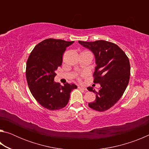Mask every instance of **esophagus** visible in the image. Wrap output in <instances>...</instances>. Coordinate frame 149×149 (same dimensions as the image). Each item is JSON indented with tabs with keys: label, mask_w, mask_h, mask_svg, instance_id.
Masks as SVG:
<instances>
[{
	"label": "esophagus",
	"mask_w": 149,
	"mask_h": 149,
	"mask_svg": "<svg viewBox=\"0 0 149 149\" xmlns=\"http://www.w3.org/2000/svg\"><path fill=\"white\" fill-rule=\"evenodd\" d=\"M78 88H79V89H82V90H84V91H87V89H86V88L85 87H80V86H79L78 87Z\"/></svg>",
	"instance_id": "34e87169"
}]
</instances>
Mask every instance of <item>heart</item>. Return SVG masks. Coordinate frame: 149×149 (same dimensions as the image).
I'll use <instances>...</instances> for the list:
<instances>
[{
    "mask_svg": "<svg viewBox=\"0 0 149 149\" xmlns=\"http://www.w3.org/2000/svg\"><path fill=\"white\" fill-rule=\"evenodd\" d=\"M77 79H78V80H80V79H80V78H79V77H78V78H77Z\"/></svg>",
    "mask_w": 149,
    "mask_h": 149,
    "instance_id": "obj_1",
    "label": "heart"
}]
</instances>
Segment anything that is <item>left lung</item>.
Instances as JSON below:
<instances>
[{"mask_svg": "<svg viewBox=\"0 0 149 149\" xmlns=\"http://www.w3.org/2000/svg\"><path fill=\"white\" fill-rule=\"evenodd\" d=\"M90 49L96 58L93 82L99 84L98 91L89 87L87 89L96 94L94 102L88 105L92 109L104 112L110 109L122 97L130 76V64L127 55L112 42L99 40L93 42L78 41Z\"/></svg>", "mask_w": 149, "mask_h": 149, "instance_id": "obj_1", "label": "left lung"}]
</instances>
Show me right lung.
Wrapping results in <instances>:
<instances>
[{
  "label": "right lung",
  "instance_id": "add662e5",
  "mask_svg": "<svg viewBox=\"0 0 149 149\" xmlns=\"http://www.w3.org/2000/svg\"><path fill=\"white\" fill-rule=\"evenodd\" d=\"M74 41L47 39L34 47L26 63V79L32 95L42 107L50 110H59L67 105L70 93L77 86L66 83L62 86L54 81L55 71L62 65L67 47Z\"/></svg>",
  "mask_w": 149,
  "mask_h": 149
}]
</instances>
